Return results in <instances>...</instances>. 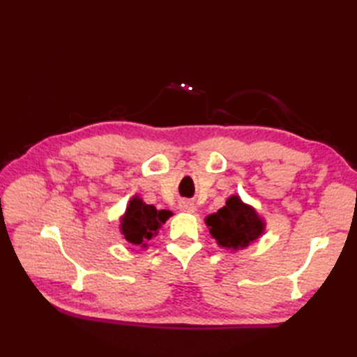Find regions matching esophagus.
I'll list each match as a JSON object with an SVG mask.
<instances>
[{"instance_id":"esophagus-1","label":"esophagus","mask_w":357,"mask_h":357,"mask_svg":"<svg viewBox=\"0 0 357 357\" xmlns=\"http://www.w3.org/2000/svg\"><path fill=\"white\" fill-rule=\"evenodd\" d=\"M178 208L181 210V211H186V213H193L197 210V205L193 204V202H190V201H181L180 204H178Z\"/></svg>"}]
</instances>
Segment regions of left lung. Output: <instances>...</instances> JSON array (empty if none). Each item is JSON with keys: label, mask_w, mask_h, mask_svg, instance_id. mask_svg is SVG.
I'll list each match as a JSON object with an SVG mask.
<instances>
[{"label": "left lung", "mask_w": 357, "mask_h": 357, "mask_svg": "<svg viewBox=\"0 0 357 357\" xmlns=\"http://www.w3.org/2000/svg\"><path fill=\"white\" fill-rule=\"evenodd\" d=\"M205 223L219 245L226 248H244L264 234L265 223L255 208L245 205L240 197H231L225 207L210 214Z\"/></svg>", "instance_id": "left-lung-1"}]
</instances>
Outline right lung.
I'll return each instance as SVG.
<instances>
[{
    "label": "right lung",
    "instance_id": "obj_1",
    "mask_svg": "<svg viewBox=\"0 0 357 357\" xmlns=\"http://www.w3.org/2000/svg\"><path fill=\"white\" fill-rule=\"evenodd\" d=\"M171 215L168 210H156L153 205L143 202L138 197L129 201L126 213L121 222V231L125 240L135 245L143 244L158 234L162 223Z\"/></svg>",
    "mask_w": 357,
    "mask_h": 357
}]
</instances>
